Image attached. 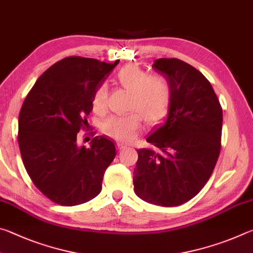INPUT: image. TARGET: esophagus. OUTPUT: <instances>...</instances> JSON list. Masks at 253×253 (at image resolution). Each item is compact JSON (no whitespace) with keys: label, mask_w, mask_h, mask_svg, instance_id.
<instances>
[{"label":"esophagus","mask_w":253,"mask_h":253,"mask_svg":"<svg viewBox=\"0 0 253 253\" xmlns=\"http://www.w3.org/2000/svg\"><path fill=\"white\" fill-rule=\"evenodd\" d=\"M127 147V145L123 144V143H117V148L118 151H122V149H125Z\"/></svg>","instance_id":"esophagus-1"}]
</instances>
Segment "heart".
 <instances>
[{"label": "heart", "mask_w": 253, "mask_h": 253, "mask_svg": "<svg viewBox=\"0 0 253 253\" xmlns=\"http://www.w3.org/2000/svg\"><path fill=\"white\" fill-rule=\"evenodd\" d=\"M122 87L131 93L128 109L136 111L127 116H114L102 123L101 130L107 136L121 142L129 143L142 129V118L148 124H155L168 113L170 97V87L168 80L158 75H149L136 65L122 68L117 75ZM107 87L100 84L92 96V109L102 113L106 109ZM141 116L139 117L138 114Z\"/></svg>", "instance_id": "obj_1"}]
</instances>
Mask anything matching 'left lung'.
Wrapping results in <instances>:
<instances>
[{
  "mask_svg": "<svg viewBox=\"0 0 253 253\" xmlns=\"http://www.w3.org/2000/svg\"><path fill=\"white\" fill-rule=\"evenodd\" d=\"M168 80L169 107L165 121L154 127L138 149L134 191L161 207H177L202 190L221 149L222 108L209 80L179 59H157L152 66Z\"/></svg>",
  "mask_w": 253,
  "mask_h": 253,
  "instance_id": "8db88e82",
  "label": "left lung"
}]
</instances>
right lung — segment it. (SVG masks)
I'll return each instance as SVG.
<instances>
[{
  "instance_id": "obj_1",
  "label": "right lung",
  "mask_w": 253,
  "mask_h": 253,
  "mask_svg": "<svg viewBox=\"0 0 253 253\" xmlns=\"http://www.w3.org/2000/svg\"><path fill=\"white\" fill-rule=\"evenodd\" d=\"M118 62L65 58L25 98L19 115L21 156L34 185L54 203L74 207L100 193L116 147L107 136L93 137L89 148L78 146L77 132L87 127L93 93Z\"/></svg>"
}]
</instances>
